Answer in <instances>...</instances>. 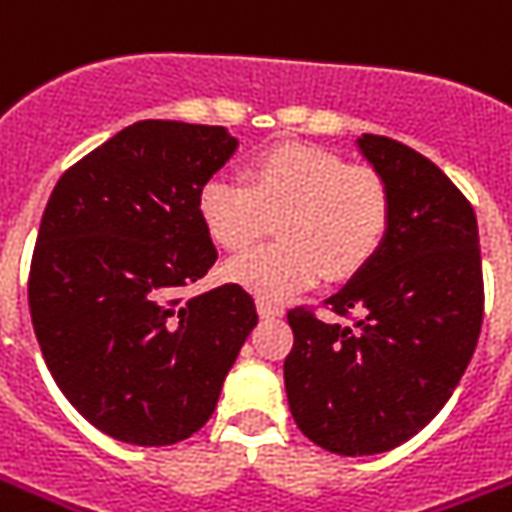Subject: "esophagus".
<instances>
[{"label": "esophagus", "instance_id": "obj_1", "mask_svg": "<svg viewBox=\"0 0 512 512\" xmlns=\"http://www.w3.org/2000/svg\"><path fill=\"white\" fill-rule=\"evenodd\" d=\"M257 314L263 319H277V316H283V305L271 300H257Z\"/></svg>", "mask_w": 512, "mask_h": 512}]
</instances>
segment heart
<instances>
[{
	"label": "heart",
	"instance_id": "1",
	"mask_svg": "<svg viewBox=\"0 0 512 512\" xmlns=\"http://www.w3.org/2000/svg\"><path fill=\"white\" fill-rule=\"evenodd\" d=\"M196 207L207 235L227 252L249 249L280 218L283 243L235 257L224 269L229 283L263 300L311 288L322 274H358L384 246L392 221V196L378 170L302 142L260 151L246 182L207 179Z\"/></svg>",
	"mask_w": 512,
	"mask_h": 512
}]
</instances>
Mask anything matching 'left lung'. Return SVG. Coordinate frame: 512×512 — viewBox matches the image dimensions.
I'll use <instances>...</instances> for the list:
<instances>
[{
	"label": "left lung",
	"instance_id": "8db88e82",
	"mask_svg": "<svg viewBox=\"0 0 512 512\" xmlns=\"http://www.w3.org/2000/svg\"><path fill=\"white\" fill-rule=\"evenodd\" d=\"M358 151L392 196L387 241L325 300L350 325L288 311L283 364L300 431L342 457L381 454L429 426L474 356L485 311L476 215L457 184L395 139L364 134Z\"/></svg>",
	"mask_w": 512,
	"mask_h": 512
}]
</instances>
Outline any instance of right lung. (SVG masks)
<instances>
[{"label": "right lung", "mask_w": 512, "mask_h": 512, "mask_svg": "<svg viewBox=\"0 0 512 512\" xmlns=\"http://www.w3.org/2000/svg\"><path fill=\"white\" fill-rule=\"evenodd\" d=\"M235 148L224 125L139 120L47 201L27 280L33 330L66 401L114 440L196 434L257 325L241 285L179 294L218 257L196 201Z\"/></svg>", "instance_id": "obj_1"}]
</instances>
